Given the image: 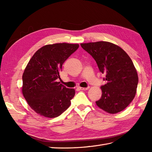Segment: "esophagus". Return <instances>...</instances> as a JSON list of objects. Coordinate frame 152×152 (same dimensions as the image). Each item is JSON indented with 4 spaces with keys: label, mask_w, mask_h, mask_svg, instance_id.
I'll return each instance as SVG.
<instances>
[{
    "label": "esophagus",
    "mask_w": 152,
    "mask_h": 152,
    "mask_svg": "<svg viewBox=\"0 0 152 152\" xmlns=\"http://www.w3.org/2000/svg\"><path fill=\"white\" fill-rule=\"evenodd\" d=\"M89 87H87V88H79V89H80V90H88V89H89Z\"/></svg>",
    "instance_id": "1"
}]
</instances>
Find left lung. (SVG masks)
<instances>
[{
  "label": "left lung",
  "instance_id": "8db88e82",
  "mask_svg": "<svg viewBox=\"0 0 152 152\" xmlns=\"http://www.w3.org/2000/svg\"><path fill=\"white\" fill-rule=\"evenodd\" d=\"M96 61L107 83L101 86L102 96L96 101L100 108L115 114L127 108L134 98L138 83L137 70L125 51L108 42L81 44Z\"/></svg>",
  "mask_w": 152,
  "mask_h": 152
}]
</instances>
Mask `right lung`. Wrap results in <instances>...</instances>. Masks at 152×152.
Here are the masks:
<instances>
[{
  "label": "right lung",
  "instance_id": "add662e5",
  "mask_svg": "<svg viewBox=\"0 0 152 152\" xmlns=\"http://www.w3.org/2000/svg\"><path fill=\"white\" fill-rule=\"evenodd\" d=\"M79 48L78 44L58 43L40 48L23 74L22 93L31 108L47 118H56L66 110L75 95L74 89L57 82L62 65Z\"/></svg>",
  "mask_w": 152,
  "mask_h": 152
}]
</instances>
